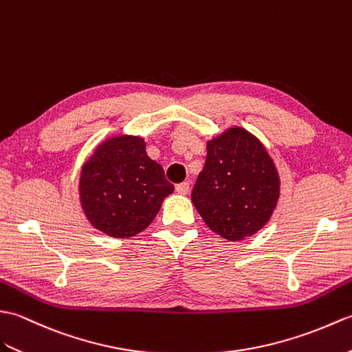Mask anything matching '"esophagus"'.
Returning a JSON list of instances; mask_svg holds the SVG:
<instances>
[{"mask_svg":"<svg viewBox=\"0 0 352 352\" xmlns=\"http://www.w3.org/2000/svg\"><path fill=\"white\" fill-rule=\"evenodd\" d=\"M176 191L179 194H188L190 192V184L188 182H182V184L176 185Z\"/></svg>","mask_w":352,"mask_h":352,"instance_id":"1","label":"esophagus"}]
</instances>
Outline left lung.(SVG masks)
<instances>
[{
	"mask_svg": "<svg viewBox=\"0 0 352 352\" xmlns=\"http://www.w3.org/2000/svg\"><path fill=\"white\" fill-rule=\"evenodd\" d=\"M191 200L210 230L229 241L259 232L277 206L280 177L265 146L244 128L209 140Z\"/></svg>",
	"mask_w": 352,
	"mask_h": 352,
	"instance_id": "8db88e82",
	"label": "left lung"
}]
</instances>
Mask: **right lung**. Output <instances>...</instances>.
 Returning a JSON list of instances; mask_svg holds the SVG:
<instances>
[{"label":"right lung","instance_id":"add662e5","mask_svg":"<svg viewBox=\"0 0 352 352\" xmlns=\"http://www.w3.org/2000/svg\"><path fill=\"white\" fill-rule=\"evenodd\" d=\"M173 190L140 137L105 140L81 168L84 214L93 228L113 238H131L144 230Z\"/></svg>","mask_w":352,"mask_h":352}]
</instances>
